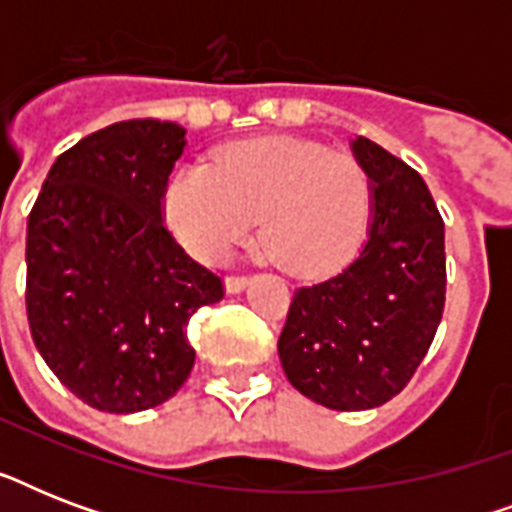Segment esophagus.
Segmentation results:
<instances>
[{
  "instance_id": "obj_1",
  "label": "esophagus",
  "mask_w": 512,
  "mask_h": 512,
  "mask_svg": "<svg viewBox=\"0 0 512 512\" xmlns=\"http://www.w3.org/2000/svg\"><path fill=\"white\" fill-rule=\"evenodd\" d=\"M247 284V276H228V279H225V292H228V295H239V292H244Z\"/></svg>"
}]
</instances>
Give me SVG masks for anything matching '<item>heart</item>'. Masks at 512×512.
<instances>
[{
  "instance_id": "b5f03b06",
  "label": "heart",
  "mask_w": 512,
  "mask_h": 512,
  "mask_svg": "<svg viewBox=\"0 0 512 512\" xmlns=\"http://www.w3.org/2000/svg\"><path fill=\"white\" fill-rule=\"evenodd\" d=\"M177 244L220 263L260 223L263 252L284 271L316 279L340 271L372 223V180L356 159L308 140L231 143L212 164H180L162 191Z\"/></svg>"
}]
</instances>
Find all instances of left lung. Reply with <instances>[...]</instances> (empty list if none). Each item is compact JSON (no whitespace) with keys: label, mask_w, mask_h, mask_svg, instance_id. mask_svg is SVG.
Masks as SVG:
<instances>
[{"label":"left lung","mask_w":512,"mask_h":512,"mask_svg":"<svg viewBox=\"0 0 512 512\" xmlns=\"http://www.w3.org/2000/svg\"><path fill=\"white\" fill-rule=\"evenodd\" d=\"M350 151L372 180V223L340 273L300 287L279 337L287 380L337 412H364L412 380L441 324L444 220L412 167L366 138Z\"/></svg>","instance_id":"1"}]
</instances>
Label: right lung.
Wrapping results in <instances>:
<instances>
[{"label": "right lung", "mask_w": 512, "mask_h": 512, "mask_svg": "<svg viewBox=\"0 0 512 512\" xmlns=\"http://www.w3.org/2000/svg\"><path fill=\"white\" fill-rule=\"evenodd\" d=\"M175 122L108 124L60 154L28 215L26 311L55 377L92 409L146 412L183 388L196 350L185 327L223 300L162 225L183 156Z\"/></svg>", "instance_id": "add662e5"}]
</instances>
